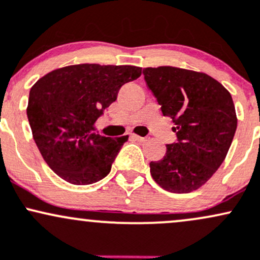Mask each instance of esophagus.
<instances>
[{
    "label": "esophagus",
    "instance_id": "obj_1",
    "mask_svg": "<svg viewBox=\"0 0 260 260\" xmlns=\"http://www.w3.org/2000/svg\"><path fill=\"white\" fill-rule=\"evenodd\" d=\"M134 139L135 140H138V141H140V142H145V141H147V138H142V136H138V135H134L133 136Z\"/></svg>",
    "mask_w": 260,
    "mask_h": 260
}]
</instances>
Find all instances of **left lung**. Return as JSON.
I'll return each mask as SVG.
<instances>
[{
  "instance_id": "obj_1",
  "label": "left lung",
  "mask_w": 260,
  "mask_h": 260,
  "mask_svg": "<svg viewBox=\"0 0 260 260\" xmlns=\"http://www.w3.org/2000/svg\"><path fill=\"white\" fill-rule=\"evenodd\" d=\"M142 74L177 135L165 157L150 163L151 176L171 193L197 190L222 165L232 144L237 116L231 94L203 72L159 66Z\"/></svg>"
}]
</instances>
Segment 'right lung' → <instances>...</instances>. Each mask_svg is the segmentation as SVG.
Instances as JSON below:
<instances>
[{
  "mask_svg": "<svg viewBox=\"0 0 260 260\" xmlns=\"http://www.w3.org/2000/svg\"><path fill=\"white\" fill-rule=\"evenodd\" d=\"M141 67L81 63L45 75L29 92L27 115L33 139L55 173L76 185L109 174L127 136L94 133V122L116 101L119 89L136 80Z\"/></svg>",
  "mask_w": 260,
  "mask_h": 260,
  "instance_id": "right-lung-1",
  "label": "right lung"
}]
</instances>
